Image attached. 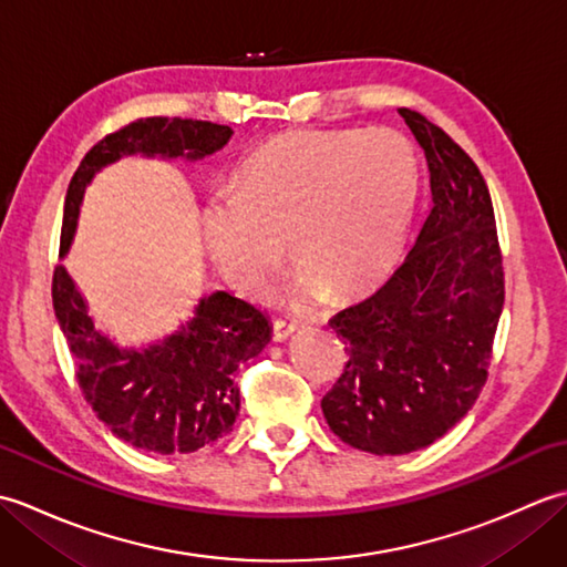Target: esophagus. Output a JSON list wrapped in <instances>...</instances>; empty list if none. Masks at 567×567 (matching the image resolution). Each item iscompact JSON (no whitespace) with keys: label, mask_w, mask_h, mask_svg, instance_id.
I'll return each mask as SVG.
<instances>
[{"label":"esophagus","mask_w":567,"mask_h":567,"mask_svg":"<svg viewBox=\"0 0 567 567\" xmlns=\"http://www.w3.org/2000/svg\"><path fill=\"white\" fill-rule=\"evenodd\" d=\"M297 331V323H290V321H282V319H275L272 321V341L282 343L290 339V336Z\"/></svg>","instance_id":"1"}]
</instances>
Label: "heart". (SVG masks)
Wrapping results in <instances>:
<instances>
[{"instance_id":"b5f03b06","label":"heart","mask_w":567,"mask_h":567,"mask_svg":"<svg viewBox=\"0 0 567 567\" xmlns=\"http://www.w3.org/2000/svg\"><path fill=\"white\" fill-rule=\"evenodd\" d=\"M234 195L212 197L202 234L224 280L268 292L287 252L297 262L282 302L348 299L390 270L419 195L414 146L392 128H305L275 136L240 163Z\"/></svg>"}]
</instances>
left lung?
Wrapping results in <instances>:
<instances>
[{"instance_id": "obj_1", "label": "left lung", "mask_w": 567, "mask_h": 567, "mask_svg": "<svg viewBox=\"0 0 567 567\" xmlns=\"http://www.w3.org/2000/svg\"><path fill=\"white\" fill-rule=\"evenodd\" d=\"M400 114L424 148L433 204L390 280L331 319L348 363L321 400L336 436L375 455L426 449L467 414L487 382L504 305L483 173L424 114Z\"/></svg>"}]
</instances>
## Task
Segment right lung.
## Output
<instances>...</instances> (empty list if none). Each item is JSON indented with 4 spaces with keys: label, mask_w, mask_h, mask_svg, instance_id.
Masks as SVG:
<instances>
[{
    "label": "right lung",
    "mask_w": 567,
    "mask_h": 567,
    "mask_svg": "<svg viewBox=\"0 0 567 567\" xmlns=\"http://www.w3.org/2000/svg\"><path fill=\"white\" fill-rule=\"evenodd\" d=\"M231 134L224 124L179 116L136 118L106 134L70 179L60 256L75 234L84 185L104 165L134 153L197 161L224 148ZM53 309L94 414L116 439L158 455L195 453L231 431L240 409L236 370L270 341L268 317L258 307L228 292H212L163 343L124 351L94 329L63 265L53 270Z\"/></svg>",
    "instance_id": "obj_1"
}]
</instances>
